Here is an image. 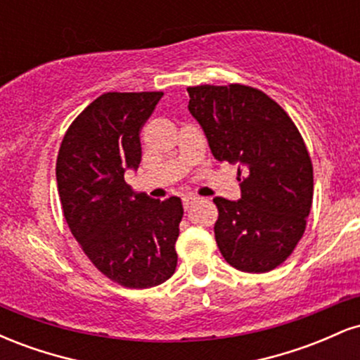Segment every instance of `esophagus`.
<instances>
[{"label":"esophagus","mask_w":360,"mask_h":360,"mask_svg":"<svg viewBox=\"0 0 360 360\" xmlns=\"http://www.w3.org/2000/svg\"><path fill=\"white\" fill-rule=\"evenodd\" d=\"M194 201H198V198L196 196H193V194H186V196L183 198V205H184V208L188 210L189 206H191Z\"/></svg>","instance_id":"34e87169"}]
</instances>
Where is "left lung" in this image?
<instances>
[{"mask_svg":"<svg viewBox=\"0 0 360 360\" xmlns=\"http://www.w3.org/2000/svg\"><path fill=\"white\" fill-rule=\"evenodd\" d=\"M189 113L217 160L238 164L240 200L217 196L214 238L235 269L283 264L307 229L313 166L292 120L262 91L243 84L188 88Z\"/></svg>","mask_w":360,"mask_h":360,"instance_id":"obj_1","label":"left lung"}]
</instances>
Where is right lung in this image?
Instances as JSON below:
<instances>
[{
  "mask_svg": "<svg viewBox=\"0 0 360 360\" xmlns=\"http://www.w3.org/2000/svg\"><path fill=\"white\" fill-rule=\"evenodd\" d=\"M164 93H105L72 122L57 155L62 212L106 278L131 289L162 284L177 266L181 198L152 200L125 183L142 160L140 130Z\"/></svg>",
  "mask_w": 360,
  "mask_h": 360,
  "instance_id": "right-lung-1",
  "label": "right lung"
}]
</instances>
